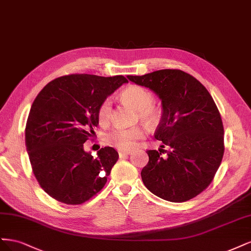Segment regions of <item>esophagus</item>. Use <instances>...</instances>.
I'll return each instance as SVG.
<instances>
[{
    "instance_id": "1",
    "label": "esophagus",
    "mask_w": 251,
    "mask_h": 251,
    "mask_svg": "<svg viewBox=\"0 0 251 251\" xmlns=\"http://www.w3.org/2000/svg\"><path fill=\"white\" fill-rule=\"evenodd\" d=\"M131 154V151H128V150H120L119 151V156L120 157H124L127 155H130Z\"/></svg>"
}]
</instances>
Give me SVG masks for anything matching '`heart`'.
I'll list each match as a JSON object with an SVG mask.
<instances>
[{
    "label": "heart",
    "mask_w": 251,
    "mask_h": 251,
    "mask_svg": "<svg viewBox=\"0 0 251 251\" xmlns=\"http://www.w3.org/2000/svg\"><path fill=\"white\" fill-rule=\"evenodd\" d=\"M122 99L130 104L131 106L139 111L140 118L144 121H153L156 117L155 110L152 107L154 103L153 95L146 88L132 85L127 87L121 94ZM111 116V101L105 99L99 106L98 118L100 122L106 123ZM144 136V129L142 127H116L110 130L106 135V141L110 146L117 147L121 150H130L135 147L140 139Z\"/></svg>",
    "instance_id": "1"
}]
</instances>
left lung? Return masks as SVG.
<instances>
[{"label": "left lung", "instance_id": "left-lung-1", "mask_svg": "<svg viewBox=\"0 0 251 251\" xmlns=\"http://www.w3.org/2000/svg\"><path fill=\"white\" fill-rule=\"evenodd\" d=\"M151 90L161 101L160 123L154 137L170 150H148L149 161L141 172L151 193L171 202H184L212 182L224 153L220 112L206 88L180 70H159L127 76Z\"/></svg>", "mask_w": 251, "mask_h": 251}]
</instances>
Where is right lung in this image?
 Returning <instances> with one entry per match:
<instances>
[{
  "label": "right lung",
  "mask_w": 251,
  "mask_h": 251,
  "mask_svg": "<svg viewBox=\"0 0 251 251\" xmlns=\"http://www.w3.org/2000/svg\"><path fill=\"white\" fill-rule=\"evenodd\" d=\"M128 80L73 74L39 92L29 112L25 143L40 187L62 203L78 205L101 191L119 158L112 147L93 157L83 144L99 124L100 104Z\"/></svg>",
  "instance_id": "right-lung-1"
}]
</instances>
